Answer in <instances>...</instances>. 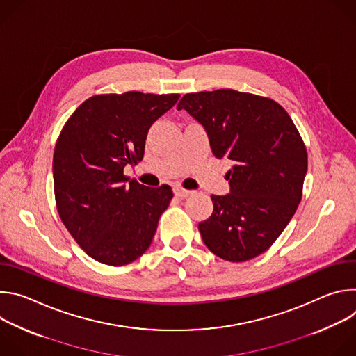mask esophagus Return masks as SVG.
I'll list each match as a JSON object with an SVG mask.
<instances>
[{
  "instance_id": "34e87169",
  "label": "esophagus",
  "mask_w": 356,
  "mask_h": 356,
  "mask_svg": "<svg viewBox=\"0 0 356 356\" xmlns=\"http://www.w3.org/2000/svg\"><path fill=\"white\" fill-rule=\"evenodd\" d=\"M175 195L179 197V198H184V197H188L193 194L191 190H186V188H181V187H175Z\"/></svg>"
}]
</instances>
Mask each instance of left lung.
<instances>
[{"label": "left lung", "mask_w": 356, "mask_h": 356, "mask_svg": "<svg viewBox=\"0 0 356 356\" xmlns=\"http://www.w3.org/2000/svg\"><path fill=\"white\" fill-rule=\"evenodd\" d=\"M184 108L206 128L213 154L228 159L231 193L211 195L214 211L198 224L224 261L245 262L268 250L294 216L307 173V150L275 99L231 88L187 92Z\"/></svg>", "instance_id": "1"}]
</instances>
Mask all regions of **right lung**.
<instances>
[{"mask_svg":"<svg viewBox=\"0 0 356 356\" xmlns=\"http://www.w3.org/2000/svg\"><path fill=\"white\" fill-rule=\"evenodd\" d=\"M180 94H95L66 121L56 140L54 184L62 222L88 257L124 266L150 246L170 186L146 187L124 175L138 165L150 125Z\"/></svg>","mask_w":356,"mask_h":356,"instance_id":"obj_1","label":"right lung"}]
</instances>
